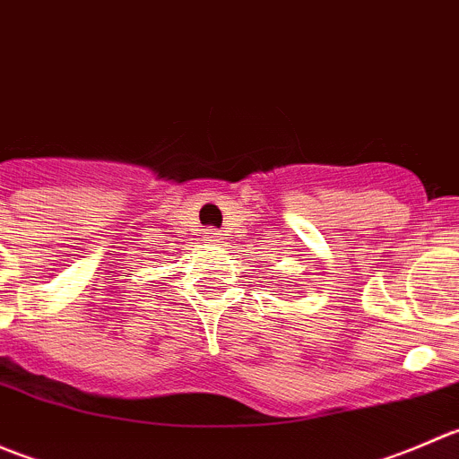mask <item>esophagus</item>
<instances>
[{"instance_id":"esophagus-1","label":"esophagus","mask_w":459,"mask_h":459,"mask_svg":"<svg viewBox=\"0 0 459 459\" xmlns=\"http://www.w3.org/2000/svg\"><path fill=\"white\" fill-rule=\"evenodd\" d=\"M220 238H221V233L217 229H211V226H208V229H204V239H206V242H220Z\"/></svg>"}]
</instances>
